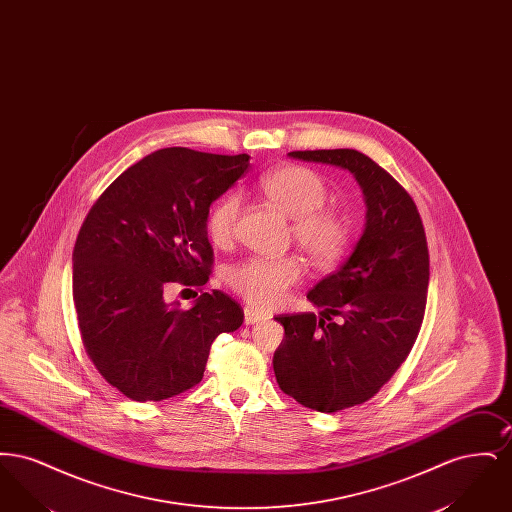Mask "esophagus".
I'll use <instances>...</instances> for the list:
<instances>
[{"label":"esophagus","mask_w":512,"mask_h":512,"mask_svg":"<svg viewBox=\"0 0 512 512\" xmlns=\"http://www.w3.org/2000/svg\"><path fill=\"white\" fill-rule=\"evenodd\" d=\"M244 320L245 324H259V322L267 320V317H265L263 313H259V311H255V309H251V307H245Z\"/></svg>","instance_id":"34e87169"}]
</instances>
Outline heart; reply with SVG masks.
I'll return each instance as SVG.
<instances>
[{
  "label": "heart",
  "instance_id": "1",
  "mask_svg": "<svg viewBox=\"0 0 512 512\" xmlns=\"http://www.w3.org/2000/svg\"><path fill=\"white\" fill-rule=\"evenodd\" d=\"M261 192L286 217L293 219L295 244L318 267L336 263L345 251L349 228L340 213L322 207L328 199V188L317 172L305 167H282L268 172L261 180ZM240 195H224L207 215L209 240L219 247L232 244L240 215ZM305 274L299 257L280 259L253 257L230 268L228 284L257 309L280 305L288 290Z\"/></svg>",
  "mask_w": 512,
  "mask_h": 512
}]
</instances>
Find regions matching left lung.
I'll list each match as a JSON object with an SVG mask.
<instances>
[{
	"label": "left lung",
	"instance_id": "left-lung-1",
	"mask_svg": "<svg viewBox=\"0 0 512 512\" xmlns=\"http://www.w3.org/2000/svg\"><path fill=\"white\" fill-rule=\"evenodd\" d=\"M288 155L351 172L365 197L359 242L336 272L307 293L318 317H276L286 332L272 359L278 386L309 409L338 413L378 393L413 349L430 282L426 234L413 197L365 153Z\"/></svg>",
	"mask_w": 512,
	"mask_h": 512
}]
</instances>
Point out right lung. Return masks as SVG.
<instances>
[{
	"mask_svg": "<svg viewBox=\"0 0 512 512\" xmlns=\"http://www.w3.org/2000/svg\"><path fill=\"white\" fill-rule=\"evenodd\" d=\"M249 172V155L167 147L132 165L101 194L73 251V299L86 353L132 401H161L201 382L213 341L244 322L226 293L184 311L171 282L203 286L213 265L207 215Z\"/></svg>",
	"mask_w": 512,
	"mask_h": 512,
	"instance_id": "add662e5",
	"label": "right lung"
}]
</instances>
